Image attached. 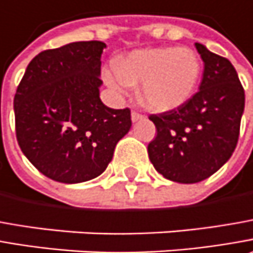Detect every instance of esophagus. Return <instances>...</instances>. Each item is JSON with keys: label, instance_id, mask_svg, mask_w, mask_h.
Instances as JSON below:
<instances>
[{"label": "esophagus", "instance_id": "1", "mask_svg": "<svg viewBox=\"0 0 253 253\" xmlns=\"http://www.w3.org/2000/svg\"><path fill=\"white\" fill-rule=\"evenodd\" d=\"M144 118H145L144 115L138 113V112H135V110H133V112H131V120H133V122H138V120H143Z\"/></svg>", "mask_w": 253, "mask_h": 253}]
</instances>
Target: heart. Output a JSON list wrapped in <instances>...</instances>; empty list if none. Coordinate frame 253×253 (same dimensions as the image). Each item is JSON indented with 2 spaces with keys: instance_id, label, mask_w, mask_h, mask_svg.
I'll use <instances>...</instances> for the list:
<instances>
[{
  "instance_id": "obj_1",
  "label": "heart",
  "mask_w": 253,
  "mask_h": 253,
  "mask_svg": "<svg viewBox=\"0 0 253 253\" xmlns=\"http://www.w3.org/2000/svg\"><path fill=\"white\" fill-rule=\"evenodd\" d=\"M202 73L195 51L179 47L141 48L119 58L105 81L119 93L138 85V98L155 112L182 106L196 89Z\"/></svg>"
}]
</instances>
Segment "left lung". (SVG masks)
I'll return each instance as SVG.
<instances>
[{
	"label": "left lung",
	"instance_id": "left-lung-1",
	"mask_svg": "<svg viewBox=\"0 0 253 253\" xmlns=\"http://www.w3.org/2000/svg\"><path fill=\"white\" fill-rule=\"evenodd\" d=\"M205 70L199 91L176 109L150 115L157 135L148 157L164 178L196 183L230 160L240 137L245 92L225 57L196 43Z\"/></svg>",
	"mask_w": 253,
	"mask_h": 253
}]
</instances>
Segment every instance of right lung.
Instances as JSON below:
<instances>
[{
  "label": "right lung",
  "mask_w": 253,
  "mask_h": 253,
  "mask_svg": "<svg viewBox=\"0 0 253 253\" xmlns=\"http://www.w3.org/2000/svg\"><path fill=\"white\" fill-rule=\"evenodd\" d=\"M99 40L74 42L39 53L13 98L16 140L44 176L80 183L99 176L131 127L130 109L99 98Z\"/></svg>",
  "instance_id": "add662e5"
}]
</instances>
